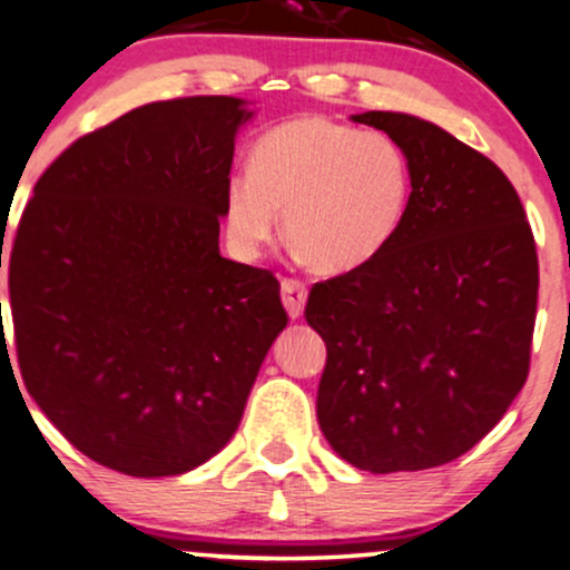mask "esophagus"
Returning <instances> with one entry per match:
<instances>
[{
  "label": "esophagus",
  "mask_w": 570,
  "mask_h": 570,
  "mask_svg": "<svg viewBox=\"0 0 570 570\" xmlns=\"http://www.w3.org/2000/svg\"><path fill=\"white\" fill-rule=\"evenodd\" d=\"M281 299H284L286 313H289L292 321H297L305 309L307 302V286L297 278H284L281 281Z\"/></svg>",
  "instance_id": "obj_1"
}]
</instances>
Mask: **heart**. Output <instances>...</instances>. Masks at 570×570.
Listing matches in <instances>:
<instances>
[{
	"label": "heart",
	"mask_w": 570,
	"mask_h": 570,
	"mask_svg": "<svg viewBox=\"0 0 570 570\" xmlns=\"http://www.w3.org/2000/svg\"><path fill=\"white\" fill-rule=\"evenodd\" d=\"M413 202V163L379 131L299 115L255 141L249 170L223 184V232L242 261H255L278 232L309 268L342 276L379 261L397 239Z\"/></svg>",
	"instance_id": "b5f03b06"
}]
</instances>
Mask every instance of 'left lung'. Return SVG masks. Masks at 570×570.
<instances>
[{"mask_svg":"<svg viewBox=\"0 0 570 570\" xmlns=\"http://www.w3.org/2000/svg\"><path fill=\"white\" fill-rule=\"evenodd\" d=\"M352 120L402 144L413 202L379 261L309 292L328 352L315 407L350 465L423 471L484 439L525 384L534 234L505 173L444 128L407 112Z\"/></svg>","mask_w":570,"mask_h":570,"instance_id":"obj_1","label":"left lung"}]
</instances>
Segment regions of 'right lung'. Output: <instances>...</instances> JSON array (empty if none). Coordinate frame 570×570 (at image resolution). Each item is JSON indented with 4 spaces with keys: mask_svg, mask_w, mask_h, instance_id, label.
<instances>
[{
    "mask_svg": "<svg viewBox=\"0 0 570 570\" xmlns=\"http://www.w3.org/2000/svg\"><path fill=\"white\" fill-rule=\"evenodd\" d=\"M252 115L236 97L136 107L70 144L20 218L10 305L26 389L112 471L178 476L218 455L289 321L276 276L218 247Z\"/></svg>",
    "mask_w": 570,
    "mask_h": 570,
    "instance_id": "1",
    "label": "right lung"
}]
</instances>
